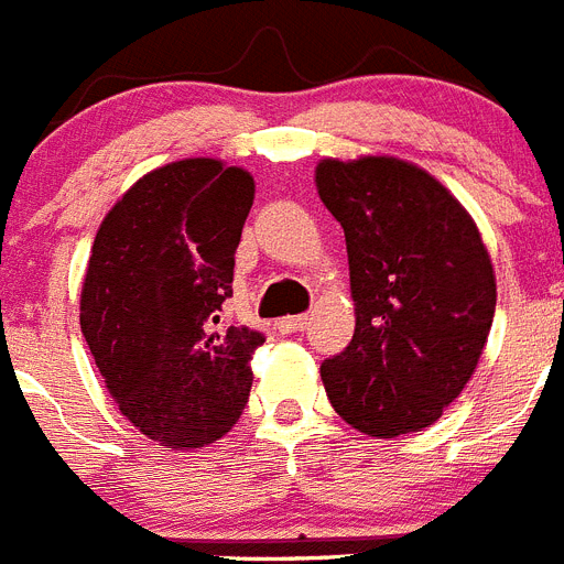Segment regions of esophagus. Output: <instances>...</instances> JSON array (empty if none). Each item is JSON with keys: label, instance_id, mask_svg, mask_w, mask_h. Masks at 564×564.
Here are the masks:
<instances>
[{"label": "esophagus", "instance_id": "obj_1", "mask_svg": "<svg viewBox=\"0 0 564 564\" xmlns=\"http://www.w3.org/2000/svg\"><path fill=\"white\" fill-rule=\"evenodd\" d=\"M303 326H306V315H292V317H281V321L275 323V329L281 332V335H292V332H301Z\"/></svg>", "mask_w": 564, "mask_h": 564}]
</instances>
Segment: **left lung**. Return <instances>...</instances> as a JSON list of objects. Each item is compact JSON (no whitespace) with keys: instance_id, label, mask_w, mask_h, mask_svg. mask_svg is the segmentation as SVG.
Wrapping results in <instances>:
<instances>
[{"instance_id":"left-lung-1","label":"left lung","mask_w":564,"mask_h":564,"mask_svg":"<svg viewBox=\"0 0 564 564\" xmlns=\"http://www.w3.org/2000/svg\"><path fill=\"white\" fill-rule=\"evenodd\" d=\"M317 193L349 252L355 337L321 366L329 403L369 437L420 431L471 380L497 283L477 224L400 159H326Z\"/></svg>"}]
</instances>
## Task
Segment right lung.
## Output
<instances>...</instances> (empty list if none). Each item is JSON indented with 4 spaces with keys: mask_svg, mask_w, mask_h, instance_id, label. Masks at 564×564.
Returning a JSON list of instances; mask_svg holds the SVG:
<instances>
[{
    "mask_svg": "<svg viewBox=\"0 0 564 564\" xmlns=\"http://www.w3.org/2000/svg\"><path fill=\"white\" fill-rule=\"evenodd\" d=\"M252 198L241 166L173 161L135 181L93 241L82 335L121 414L161 445L224 437L249 400L263 335L227 326L221 306Z\"/></svg>",
    "mask_w": 564,
    "mask_h": 564,
    "instance_id": "add662e5",
    "label": "right lung"
}]
</instances>
